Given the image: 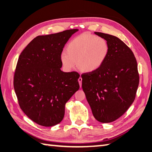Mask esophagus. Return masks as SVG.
Masks as SVG:
<instances>
[{"label": "esophagus", "instance_id": "1", "mask_svg": "<svg viewBox=\"0 0 152 152\" xmlns=\"http://www.w3.org/2000/svg\"><path fill=\"white\" fill-rule=\"evenodd\" d=\"M82 77L80 76V78H78V82H79V84H80V87L82 86Z\"/></svg>", "mask_w": 152, "mask_h": 152}]
</instances>
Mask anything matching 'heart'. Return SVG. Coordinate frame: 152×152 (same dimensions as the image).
<instances>
[{"label":"heart","instance_id":"b5f03b06","mask_svg":"<svg viewBox=\"0 0 152 152\" xmlns=\"http://www.w3.org/2000/svg\"><path fill=\"white\" fill-rule=\"evenodd\" d=\"M66 52L61 53L60 60L63 69L70 72L77 66L86 72L99 69L107 57L109 46L101 37L83 33L71 40L66 47Z\"/></svg>","mask_w":152,"mask_h":152}]
</instances>
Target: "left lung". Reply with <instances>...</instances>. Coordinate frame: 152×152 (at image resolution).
Returning a JSON list of instances; mask_svg holds the SVG:
<instances>
[{
    "label": "left lung",
    "mask_w": 152,
    "mask_h": 152,
    "mask_svg": "<svg viewBox=\"0 0 152 152\" xmlns=\"http://www.w3.org/2000/svg\"><path fill=\"white\" fill-rule=\"evenodd\" d=\"M107 41L109 51L102 65L82 74V89L93 115L101 123L120 118L133 104L139 83L133 51L119 38L95 32Z\"/></svg>",
    "instance_id": "1"
}]
</instances>
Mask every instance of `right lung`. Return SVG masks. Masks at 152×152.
I'll list each match as a JSON object with an SVG mask.
<instances>
[{
    "mask_svg": "<svg viewBox=\"0 0 152 152\" xmlns=\"http://www.w3.org/2000/svg\"><path fill=\"white\" fill-rule=\"evenodd\" d=\"M78 29L38 36L19 57L14 87L21 109L44 127L63 120L66 102L80 88L76 72H64L60 56L64 45Z\"/></svg>",
    "mask_w": 152,
    "mask_h": 152,
    "instance_id": "1",
    "label": "right lung"
}]
</instances>
